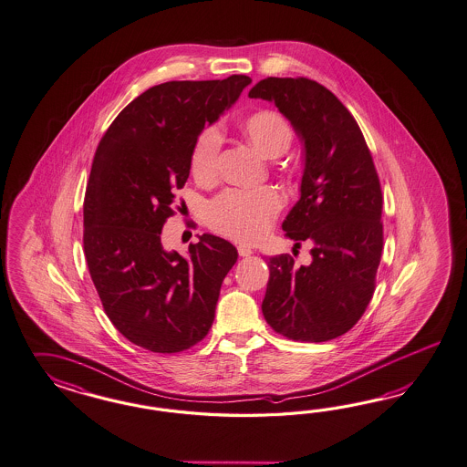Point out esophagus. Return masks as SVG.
<instances>
[{
	"label": "esophagus",
	"mask_w": 467,
	"mask_h": 467,
	"mask_svg": "<svg viewBox=\"0 0 467 467\" xmlns=\"http://www.w3.org/2000/svg\"><path fill=\"white\" fill-rule=\"evenodd\" d=\"M238 254H240V256H252L254 250L248 244H240L238 246Z\"/></svg>",
	"instance_id": "obj_1"
}]
</instances>
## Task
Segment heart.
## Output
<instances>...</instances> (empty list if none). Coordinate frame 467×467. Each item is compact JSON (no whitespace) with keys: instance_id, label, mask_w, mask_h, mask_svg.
<instances>
[{"instance_id":"heart-1","label":"heart","mask_w":467,"mask_h":467,"mask_svg":"<svg viewBox=\"0 0 467 467\" xmlns=\"http://www.w3.org/2000/svg\"><path fill=\"white\" fill-rule=\"evenodd\" d=\"M241 135L270 161L283 157L293 143V130L275 111H258L240 123ZM223 137L217 128H205L192 149L190 166L198 183H213L219 174ZM283 198L264 188L258 192L229 190L211 202L207 217L213 229L233 240L254 243L267 234Z\"/></svg>"}]
</instances>
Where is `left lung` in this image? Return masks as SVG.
I'll list each match as a JSON object with an SVG mask.
<instances>
[{
  "label": "left lung",
  "instance_id": "1",
  "mask_svg": "<svg viewBox=\"0 0 467 467\" xmlns=\"http://www.w3.org/2000/svg\"><path fill=\"white\" fill-rule=\"evenodd\" d=\"M248 98L275 104L303 143L299 200L283 231L313 244L310 265L270 256L262 313L289 339H336L367 310L380 265L382 190L373 159L356 119L324 85L269 77Z\"/></svg>",
  "mask_w": 467,
  "mask_h": 467
}]
</instances>
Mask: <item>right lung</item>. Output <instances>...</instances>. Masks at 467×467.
<instances>
[{
    "label": "right lung",
    "mask_w": 467,
    "mask_h": 467,
    "mask_svg": "<svg viewBox=\"0 0 467 467\" xmlns=\"http://www.w3.org/2000/svg\"><path fill=\"white\" fill-rule=\"evenodd\" d=\"M252 78L166 82L116 116L92 162L84 203V252L113 326L152 353H180L209 334L238 250L202 234L188 254L164 250L174 192L190 174L193 143Z\"/></svg>",
    "instance_id": "add662e5"
}]
</instances>
